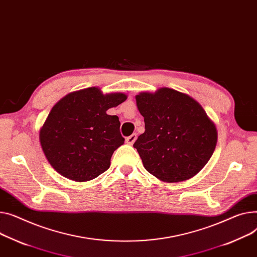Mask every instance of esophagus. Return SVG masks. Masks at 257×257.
<instances>
[{
	"label": "esophagus",
	"instance_id": "esophagus-1",
	"mask_svg": "<svg viewBox=\"0 0 257 257\" xmlns=\"http://www.w3.org/2000/svg\"><path fill=\"white\" fill-rule=\"evenodd\" d=\"M136 138H138V135H136V133H133L132 135L128 136V138L126 139V144H128V145H133L134 142L136 141Z\"/></svg>",
	"mask_w": 257,
	"mask_h": 257
}]
</instances>
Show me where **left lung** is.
<instances>
[{"mask_svg": "<svg viewBox=\"0 0 257 257\" xmlns=\"http://www.w3.org/2000/svg\"><path fill=\"white\" fill-rule=\"evenodd\" d=\"M145 118V132L133 147L148 172L177 183L194 177L212 157L217 129L202 106L189 95L161 88L135 96Z\"/></svg>", "mask_w": 257, "mask_h": 257, "instance_id": "left-lung-1", "label": "left lung"}]
</instances>
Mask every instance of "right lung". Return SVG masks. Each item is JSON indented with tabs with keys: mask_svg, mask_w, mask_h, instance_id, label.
<instances>
[{
	"mask_svg": "<svg viewBox=\"0 0 257 257\" xmlns=\"http://www.w3.org/2000/svg\"><path fill=\"white\" fill-rule=\"evenodd\" d=\"M127 99L103 95L96 87L72 92L51 108L39 140L50 165L63 177L87 182L109 168L113 152L124 144L116 115L106 110Z\"/></svg>",
	"mask_w": 257,
	"mask_h": 257,
	"instance_id": "right-lung-1",
	"label": "right lung"
}]
</instances>
